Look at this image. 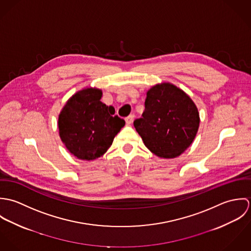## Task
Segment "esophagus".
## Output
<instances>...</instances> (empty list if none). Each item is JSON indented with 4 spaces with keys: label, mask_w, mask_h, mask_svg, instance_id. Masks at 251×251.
Wrapping results in <instances>:
<instances>
[{
    "label": "esophagus",
    "mask_w": 251,
    "mask_h": 251,
    "mask_svg": "<svg viewBox=\"0 0 251 251\" xmlns=\"http://www.w3.org/2000/svg\"><path fill=\"white\" fill-rule=\"evenodd\" d=\"M133 120H134V115H129L128 117H126V125H131L132 122H133Z\"/></svg>",
    "instance_id": "obj_1"
}]
</instances>
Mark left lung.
<instances>
[{
    "label": "left lung",
    "instance_id": "left-lung-1",
    "mask_svg": "<svg viewBox=\"0 0 251 251\" xmlns=\"http://www.w3.org/2000/svg\"><path fill=\"white\" fill-rule=\"evenodd\" d=\"M199 123L198 109L190 97L177 86L163 82L147 92L142 118L133 124L152 153L175 158L192 144Z\"/></svg>",
    "mask_w": 251,
    "mask_h": 251
}]
</instances>
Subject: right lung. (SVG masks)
Returning <instances> with one entry per match:
<instances>
[{
    "mask_svg": "<svg viewBox=\"0 0 251 251\" xmlns=\"http://www.w3.org/2000/svg\"><path fill=\"white\" fill-rule=\"evenodd\" d=\"M102 91L85 88L75 93L62 109L58 127L62 142L81 160L103 155L126 122L114 116L115 109L100 101Z\"/></svg>",
    "mask_w": 251,
    "mask_h": 251,
    "instance_id": "1",
    "label": "right lung"
}]
</instances>
